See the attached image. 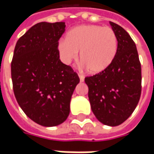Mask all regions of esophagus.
<instances>
[{"label": "esophagus", "instance_id": "esophagus-1", "mask_svg": "<svg viewBox=\"0 0 154 154\" xmlns=\"http://www.w3.org/2000/svg\"><path fill=\"white\" fill-rule=\"evenodd\" d=\"M79 77H80V82H83V81H84V79H85L84 75H83V74H79Z\"/></svg>", "mask_w": 154, "mask_h": 154}]
</instances>
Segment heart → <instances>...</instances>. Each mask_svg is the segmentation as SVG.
Masks as SVG:
<instances>
[{"label":"heart","instance_id":"b5f03b06","mask_svg":"<svg viewBox=\"0 0 154 154\" xmlns=\"http://www.w3.org/2000/svg\"><path fill=\"white\" fill-rule=\"evenodd\" d=\"M118 50V40L115 32L107 26L83 25L70 30L65 41L58 45L62 62L71 63L78 56L86 70L98 74L109 68L114 62Z\"/></svg>","mask_w":154,"mask_h":154}]
</instances>
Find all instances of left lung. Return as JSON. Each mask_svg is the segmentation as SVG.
<instances>
[{"label": "left lung", "instance_id": "1", "mask_svg": "<svg viewBox=\"0 0 154 154\" xmlns=\"http://www.w3.org/2000/svg\"><path fill=\"white\" fill-rule=\"evenodd\" d=\"M118 40L114 62L100 74L85 78L96 118L108 126L125 122L137 106L141 93V67L136 45L129 34L109 22Z\"/></svg>", "mask_w": 154, "mask_h": 154}]
</instances>
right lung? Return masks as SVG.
<instances>
[{"label":"right lung","instance_id":"add662e5","mask_svg":"<svg viewBox=\"0 0 154 154\" xmlns=\"http://www.w3.org/2000/svg\"><path fill=\"white\" fill-rule=\"evenodd\" d=\"M64 22H40L18 40L11 63L16 100L26 115L45 127L62 123L80 82L78 74L60 60L59 39Z\"/></svg>","mask_w":154,"mask_h":154}]
</instances>
